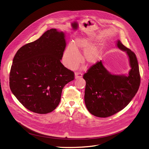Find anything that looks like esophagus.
Listing matches in <instances>:
<instances>
[{
    "label": "esophagus",
    "instance_id": "34e87169",
    "mask_svg": "<svg viewBox=\"0 0 149 149\" xmlns=\"http://www.w3.org/2000/svg\"><path fill=\"white\" fill-rule=\"evenodd\" d=\"M82 77V73L80 72H76L75 73V79H79Z\"/></svg>",
    "mask_w": 149,
    "mask_h": 149
}]
</instances>
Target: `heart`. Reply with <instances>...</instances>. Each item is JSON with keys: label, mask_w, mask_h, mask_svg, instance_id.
<instances>
[{"label": "heart", "mask_w": 149, "mask_h": 149, "mask_svg": "<svg viewBox=\"0 0 149 149\" xmlns=\"http://www.w3.org/2000/svg\"><path fill=\"white\" fill-rule=\"evenodd\" d=\"M91 42L86 39H77L75 43L70 44L63 55V63L69 69H74L81 62L80 52L85 50L83 60L88 65H93L99 61L101 51L97 46H91Z\"/></svg>", "instance_id": "obj_1"}]
</instances>
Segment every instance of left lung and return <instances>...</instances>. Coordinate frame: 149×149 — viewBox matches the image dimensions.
<instances>
[{"mask_svg":"<svg viewBox=\"0 0 149 149\" xmlns=\"http://www.w3.org/2000/svg\"><path fill=\"white\" fill-rule=\"evenodd\" d=\"M117 45L129 56L131 69L127 76L111 74L101 61L93 65L83 76L86 81L85 105L95 117H108L124 109L134 98L140 85L139 66L135 53L120 40Z\"/></svg>","mask_w":149,"mask_h":149,"instance_id":"8db88e82","label":"left lung"}]
</instances>
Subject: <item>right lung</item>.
I'll return each instance as SVG.
<instances>
[{
    "instance_id": "add662e5",
    "label": "right lung",
    "mask_w": 149,
    "mask_h": 149,
    "mask_svg": "<svg viewBox=\"0 0 149 149\" xmlns=\"http://www.w3.org/2000/svg\"><path fill=\"white\" fill-rule=\"evenodd\" d=\"M66 46L64 33L56 29L20 47L10 73V87L29 111L47 113L59 104L64 86L74 79V72L61 63Z\"/></svg>"
}]
</instances>
